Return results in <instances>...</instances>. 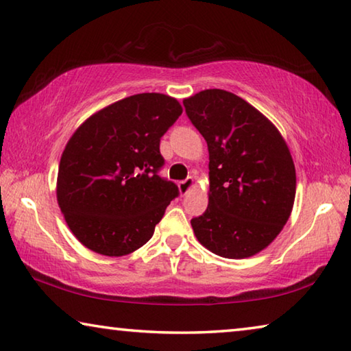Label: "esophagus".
<instances>
[{
  "label": "esophagus",
  "instance_id": "obj_1",
  "mask_svg": "<svg viewBox=\"0 0 351 351\" xmlns=\"http://www.w3.org/2000/svg\"><path fill=\"white\" fill-rule=\"evenodd\" d=\"M178 187H180V192L182 195H186L189 190L193 187V178H186L184 181H180V182H178Z\"/></svg>",
  "mask_w": 351,
  "mask_h": 351
}]
</instances>
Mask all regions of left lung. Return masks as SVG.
<instances>
[{
    "label": "left lung",
    "mask_w": 351,
    "mask_h": 351,
    "mask_svg": "<svg viewBox=\"0 0 351 351\" xmlns=\"http://www.w3.org/2000/svg\"><path fill=\"white\" fill-rule=\"evenodd\" d=\"M209 148V206L192 218L201 245L246 258L280 234L295 197V169L282 134L246 100L224 90L184 99Z\"/></svg>",
    "instance_id": "1"
}]
</instances>
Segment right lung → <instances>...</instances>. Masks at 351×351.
I'll use <instances>...</instances> for the list:
<instances>
[{"mask_svg":"<svg viewBox=\"0 0 351 351\" xmlns=\"http://www.w3.org/2000/svg\"><path fill=\"white\" fill-rule=\"evenodd\" d=\"M181 112L165 94H134L97 111L71 136L58 165L57 201L83 246L121 257L152 239L180 195L175 182L159 176V142Z\"/></svg>","mask_w":351,"mask_h":351,"instance_id":"add662e5","label":"right lung"}]
</instances>
